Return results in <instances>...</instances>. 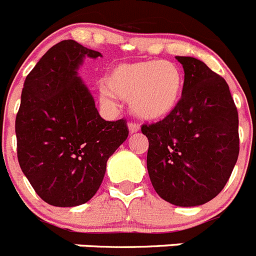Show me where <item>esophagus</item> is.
<instances>
[{
    "mask_svg": "<svg viewBox=\"0 0 256 256\" xmlns=\"http://www.w3.org/2000/svg\"><path fill=\"white\" fill-rule=\"evenodd\" d=\"M128 130H130V133L138 132L140 126H138V124H136V123H130V124H128Z\"/></svg>",
    "mask_w": 256,
    "mask_h": 256,
    "instance_id": "34e87169",
    "label": "esophagus"
}]
</instances>
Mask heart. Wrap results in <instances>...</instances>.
Here are the masks:
<instances>
[{"label": "heart", "instance_id": "b5f03b06", "mask_svg": "<svg viewBox=\"0 0 256 256\" xmlns=\"http://www.w3.org/2000/svg\"><path fill=\"white\" fill-rule=\"evenodd\" d=\"M100 87V98L112 105L115 96L130 101L134 116L144 122H160L180 106L184 90L182 70L174 62L146 60L112 68Z\"/></svg>", "mask_w": 256, "mask_h": 256}]
</instances>
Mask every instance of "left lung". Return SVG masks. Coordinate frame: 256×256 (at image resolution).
<instances>
[{
	"label": "left lung",
	"instance_id": "obj_1",
	"mask_svg": "<svg viewBox=\"0 0 256 256\" xmlns=\"http://www.w3.org/2000/svg\"><path fill=\"white\" fill-rule=\"evenodd\" d=\"M184 90L170 116L142 126L148 170L156 194L176 206H198L230 180L240 151L238 114L230 87L205 62L176 56Z\"/></svg>",
	"mask_w": 256,
	"mask_h": 256
}]
</instances>
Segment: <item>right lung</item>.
Here are the masks:
<instances>
[{
	"label": "right lung",
	"mask_w": 256,
	"mask_h": 256,
	"mask_svg": "<svg viewBox=\"0 0 256 256\" xmlns=\"http://www.w3.org/2000/svg\"><path fill=\"white\" fill-rule=\"evenodd\" d=\"M73 40H61L26 76L15 120L18 159L47 204L73 208L100 188L108 159L128 137L126 120L108 122L78 76L86 58H101Z\"/></svg>",
	"instance_id": "1"
}]
</instances>
